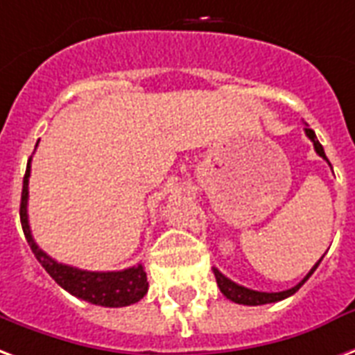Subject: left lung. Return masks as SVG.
<instances>
[{"label":"left lung","instance_id":"obj_1","mask_svg":"<svg viewBox=\"0 0 355 355\" xmlns=\"http://www.w3.org/2000/svg\"><path fill=\"white\" fill-rule=\"evenodd\" d=\"M304 133H306V137L311 139L312 144H314V150H316L318 156H322L329 164V159H327V156H325L324 152V146L320 144V141H318L316 133L306 125L304 128ZM331 165V164H329ZM320 261L322 259H318V263L312 267L311 271H309V275L299 282L297 286H293V288H290V290H284V291H256V290H250V288H244V286L241 284H235L233 280H230L227 277H224L222 272L218 271L216 267H214V277H216V284L218 288H220V291L224 293L225 297L230 299V301H233V303H239V304H250V306H258V304H267V303H277V301H282V299L290 297V295H293L295 291L301 288V286L309 280V277H311L312 272L316 271V267L320 265Z\"/></svg>","mask_w":355,"mask_h":355}]
</instances>
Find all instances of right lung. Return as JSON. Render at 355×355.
I'll return each mask as SVG.
<instances>
[{"label":"right lung","instance_id":"1","mask_svg":"<svg viewBox=\"0 0 355 355\" xmlns=\"http://www.w3.org/2000/svg\"><path fill=\"white\" fill-rule=\"evenodd\" d=\"M30 167L31 157L28 162V169L24 175L22 184V199H20V224H22L26 241L30 244L31 252L43 269L51 275L58 284L62 286L71 295L88 301L92 304L99 306H128L141 301L148 291V282H146V272H144L143 263H137L124 269V271H83L71 265L58 263L52 259L46 252H43L37 246V243L31 237L30 220H28V184H30Z\"/></svg>","mask_w":355,"mask_h":355}]
</instances>
